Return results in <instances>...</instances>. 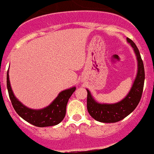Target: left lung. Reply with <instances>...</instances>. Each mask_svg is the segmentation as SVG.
<instances>
[{
  "mask_svg": "<svg viewBox=\"0 0 154 154\" xmlns=\"http://www.w3.org/2000/svg\"><path fill=\"white\" fill-rule=\"evenodd\" d=\"M138 59V73L131 91L122 101L113 104H101L95 101L87 89V109L92 118L101 122H116L126 118L133 112L141 100L145 81L144 65L135 43L127 38Z\"/></svg>",
  "mask_w": 154,
  "mask_h": 154,
  "instance_id": "left-lung-1",
  "label": "left lung"
}]
</instances>
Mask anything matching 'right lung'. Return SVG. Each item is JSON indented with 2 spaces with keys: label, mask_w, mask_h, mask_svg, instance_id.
<instances>
[{
  "label": "right lung",
  "mask_w": 154,
  "mask_h": 154,
  "mask_svg": "<svg viewBox=\"0 0 154 154\" xmlns=\"http://www.w3.org/2000/svg\"><path fill=\"white\" fill-rule=\"evenodd\" d=\"M7 88L12 107L16 113L25 121L38 127L54 126L62 122L66 116L69 99L76 90L75 87L64 90L60 92L57 98L48 107L43 109L33 110L25 107L15 97L10 86L8 72H7Z\"/></svg>",
  "instance_id": "add662e5"
}]
</instances>
